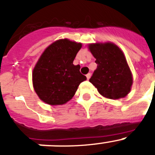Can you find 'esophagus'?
Wrapping results in <instances>:
<instances>
[{
  "label": "esophagus",
  "mask_w": 155,
  "mask_h": 155,
  "mask_svg": "<svg viewBox=\"0 0 155 155\" xmlns=\"http://www.w3.org/2000/svg\"><path fill=\"white\" fill-rule=\"evenodd\" d=\"M90 77H91V73H88V74L86 75V78H87L88 80H89V79H90Z\"/></svg>",
  "instance_id": "obj_1"
}]
</instances>
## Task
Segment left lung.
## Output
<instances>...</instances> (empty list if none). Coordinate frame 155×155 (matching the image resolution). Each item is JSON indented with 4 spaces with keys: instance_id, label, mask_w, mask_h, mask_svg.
Here are the masks:
<instances>
[{
    "instance_id": "obj_1",
    "label": "left lung",
    "mask_w": 155,
    "mask_h": 155,
    "mask_svg": "<svg viewBox=\"0 0 155 155\" xmlns=\"http://www.w3.org/2000/svg\"><path fill=\"white\" fill-rule=\"evenodd\" d=\"M97 68L89 82L104 97L118 99L131 90L132 75L121 50L112 43L89 45Z\"/></svg>"
}]
</instances>
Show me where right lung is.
<instances>
[{
  "label": "right lung",
  "instance_id": "right-lung-1",
  "mask_svg": "<svg viewBox=\"0 0 155 155\" xmlns=\"http://www.w3.org/2000/svg\"><path fill=\"white\" fill-rule=\"evenodd\" d=\"M82 47L81 43L67 39L59 40L47 47L33 71V84L40 99L52 105L70 100L86 77L73 60Z\"/></svg>",
  "mask_w": 155,
  "mask_h": 155
}]
</instances>
